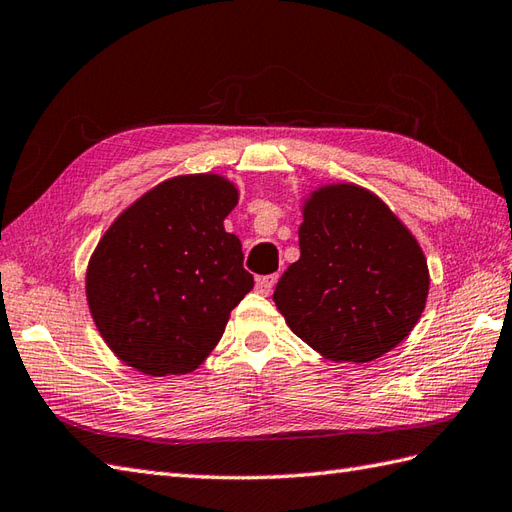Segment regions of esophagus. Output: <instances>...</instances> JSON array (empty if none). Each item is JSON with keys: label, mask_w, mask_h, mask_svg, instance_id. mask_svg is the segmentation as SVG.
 <instances>
[{"label": "esophagus", "mask_w": 512, "mask_h": 512, "mask_svg": "<svg viewBox=\"0 0 512 512\" xmlns=\"http://www.w3.org/2000/svg\"><path fill=\"white\" fill-rule=\"evenodd\" d=\"M277 279H279V275H266V277H259V279H257V283H255L257 292H259V294H270V292H272V288H275Z\"/></svg>", "instance_id": "34e87169"}]
</instances>
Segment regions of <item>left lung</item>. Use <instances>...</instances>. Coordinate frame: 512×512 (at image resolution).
I'll return each mask as SVG.
<instances>
[{
  "label": "left lung",
  "mask_w": 512,
  "mask_h": 512,
  "mask_svg": "<svg viewBox=\"0 0 512 512\" xmlns=\"http://www.w3.org/2000/svg\"><path fill=\"white\" fill-rule=\"evenodd\" d=\"M299 261L272 301L285 323L334 362H371L417 325L430 275L421 246L375 194L320 187L303 207Z\"/></svg>",
  "instance_id": "8db88e82"
}]
</instances>
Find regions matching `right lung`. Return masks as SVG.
I'll return each mask as SVG.
<instances>
[{
	"instance_id": "right-lung-1",
	"label": "right lung",
	"mask_w": 512,
	"mask_h": 512,
	"mask_svg": "<svg viewBox=\"0 0 512 512\" xmlns=\"http://www.w3.org/2000/svg\"><path fill=\"white\" fill-rule=\"evenodd\" d=\"M237 189L216 174L176 176L150 189L104 233L87 268L91 316L111 351L137 371H194L253 290L224 218Z\"/></svg>"
}]
</instances>
